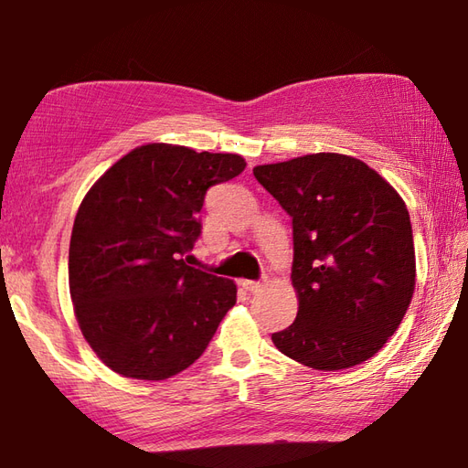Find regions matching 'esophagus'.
Returning <instances> with one entry per match:
<instances>
[{
	"label": "esophagus",
	"mask_w": 468,
	"mask_h": 468,
	"mask_svg": "<svg viewBox=\"0 0 468 468\" xmlns=\"http://www.w3.org/2000/svg\"><path fill=\"white\" fill-rule=\"evenodd\" d=\"M239 284L250 292H256V291L262 289V282H256V281H239Z\"/></svg>",
	"instance_id": "esophagus-1"
}]
</instances>
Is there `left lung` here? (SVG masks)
Wrapping results in <instances>:
<instances>
[{
  "mask_svg": "<svg viewBox=\"0 0 468 468\" xmlns=\"http://www.w3.org/2000/svg\"><path fill=\"white\" fill-rule=\"evenodd\" d=\"M253 176L292 218L297 318L272 343L301 366L367 361L405 318L415 291L407 204L355 156L318 153L258 165Z\"/></svg>",
  "mask_w": 468,
  "mask_h": 468,
  "instance_id": "left-lung-1",
  "label": "left lung"
}]
</instances>
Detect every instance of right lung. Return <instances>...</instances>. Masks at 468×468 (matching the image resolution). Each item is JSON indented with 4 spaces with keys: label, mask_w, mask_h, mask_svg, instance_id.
<instances>
[{
    "label": "right lung",
    "mask_w": 468,
    "mask_h": 468,
    "mask_svg": "<svg viewBox=\"0 0 468 468\" xmlns=\"http://www.w3.org/2000/svg\"><path fill=\"white\" fill-rule=\"evenodd\" d=\"M241 154L153 142L94 181L69 239V295L82 336L115 374L167 379L200 357L237 284L186 264L208 187L239 176Z\"/></svg>",
    "instance_id": "add662e5"
}]
</instances>
